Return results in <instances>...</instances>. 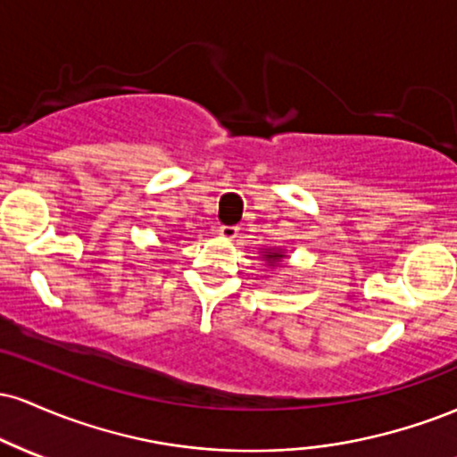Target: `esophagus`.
Here are the masks:
<instances>
[{"mask_svg": "<svg viewBox=\"0 0 457 457\" xmlns=\"http://www.w3.org/2000/svg\"><path fill=\"white\" fill-rule=\"evenodd\" d=\"M219 234H221V238L225 240H234L236 236H238V228H234V225H223V228H219Z\"/></svg>", "mask_w": 457, "mask_h": 457, "instance_id": "esophagus-1", "label": "esophagus"}]
</instances>
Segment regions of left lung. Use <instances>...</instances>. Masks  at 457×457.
Returning a JSON list of instances; mask_svg holds the SVG:
<instances>
[{"instance_id": "1", "label": "left lung", "mask_w": 457, "mask_h": 457, "mask_svg": "<svg viewBox=\"0 0 457 457\" xmlns=\"http://www.w3.org/2000/svg\"><path fill=\"white\" fill-rule=\"evenodd\" d=\"M262 253H264V258H266V262H269V266H275L277 262L283 260L281 251H262Z\"/></svg>"}]
</instances>
